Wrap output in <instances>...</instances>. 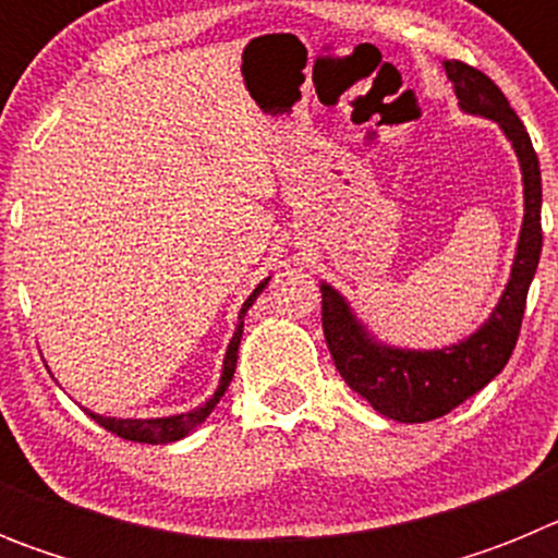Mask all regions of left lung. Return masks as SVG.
I'll use <instances>...</instances> for the list:
<instances>
[{
    "instance_id": "obj_1",
    "label": "left lung",
    "mask_w": 558,
    "mask_h": 558,
    "mask_svg": "<svg viewBox=\"0 0 558 558\" xmlns=\"http://www.w3.org/2000/svg\"><path fill=\"white\" fill-rule=\"evenodd\" d=\"M445 72L456 86L461 111L497 122L520 161L525 215L500 302L470 338L452 347L399 349L379 343L360 324L347 299L332 284L322 282L324 338L340 377L374 411L405 425L445 416L506 368L520 338L525 299L542 254V175L529 131L483 72L461 61H445Z\"/></svg>"
}]
</instances>
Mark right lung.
<instances>
[{"instance_id": "1", "label": "right lung", "mask_w": 558, "mask_h": 558, "mask_svg": "<svg viewBox=\"0 0 558 558\" xmlns=\"http://www.w3.org/2000/svg\"><path fill=\"white\" fill-rule=\"evenodd\" d=\"M270 282V276L265 282H259L254 288V293L245 299L243 310L236 315V329L229 340V349H226V357H223V374H220V383H218V391L211 393L201 408H192L190 413H175V416H161V418H113V416H100V413H92L86 411L88 416L95 418L97 425L106 427L108 433L113 436L128 438V441H140V445H167V441H179V438L190 436L201 422L209 418V413L215 411V405L220 402V397L226 393L229 388L231 377H234V368H236V349H240V338H243V324H245V313L251 310V304L256 302V295L263 293L265 284Z\"/></svg>"}]
</instances>
